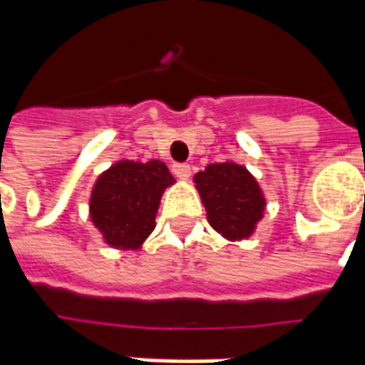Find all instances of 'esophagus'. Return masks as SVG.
<instances>
[{"label":"esophagus","instance_id":"34e87169","mask_svg":"<svg viewBox=\"0 0 365 365\" xmlns=\"http://www.w3.org/2000/svg\"><path fill=\"white\" fill-rule=\"evenodd\" d=\"M173 173H175V176H178V178H182V180H187L190 176V166L189 164H173Z\"/></svg>","mask_w":365,"mask_h":365}]
</instances>
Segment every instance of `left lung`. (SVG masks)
<instances>
[{
	"instance_id": "1",
	"label": "left lung",
	"mask_w": 365,
	"mask_h": 365,
	"mask_svg": "<svg viewBox=\"0 0 365 365\" xmlns=\"http://www.w3.org/2000/svg\"><path fill=\"white\" fill-rule=\"evenodd\" d=\"M211 227L227 240L250 237L264 215L266 199L256 178L235 162H215L195 175Z\"/></svg>"
}]
</instances>
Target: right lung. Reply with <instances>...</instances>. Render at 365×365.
Segmentation results:
<instances>
[{
	"mask_svg": "<svg viewBox=\"0 0 365 365\" xmlns=\"http://www.w3.org/2000/svg\"><path fill=\"white\" fill-rule=\"evenodd\" d=\"M175 182L160 160L115 162L97 178L91 192V221L106 244L138 250L154 232V219L166 187Z\"/></svg>",
	"mask_w": 365,
	"mask_h": 365,
	"instance_id": "add662e5",
	"label": "right lung"
}]
</instances>
